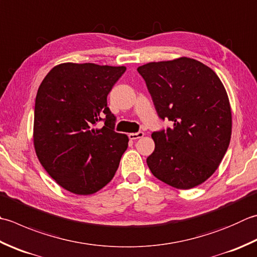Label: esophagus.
I'll return each mask as SVG.
<instances>
[{
    "label": "esophagus",
    "instance_id": "1",
    "mask_svg": "<svg viewBox=\"0 0 257 257\" xmlns=\"http://www.w3.org/2000/svg\"><path fill=\"white\" fill-rule=\"evenodd\" d=\"M144 133L143 132H139V133H133V134H129V138L132 140H136V139H139V138H143L144 137Z\"/></svg>",
    "mask_w": 257,
    "mask_h": 257
}]
</instances>
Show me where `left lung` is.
Masks as SVG:
<instances>
[{"mask_svg":"<svg viewBox=\"0 0 257 257\" xmlns=\"http://www.w3.org/2000/svg\"><path fill=\"white\" fill-rule=\"evenodd\" d=\"M137 70L159 117L174 122L152 135L150 172L177 189L203 184L222 163L232 136V109L223 82L207 65L187 57Z\"/></svg>","mask_w":257,"mask_h":257,"instance_id":"8db88e82","label":"left lung"}]
</instances>
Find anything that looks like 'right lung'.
Segmentation results:
<instances>
[{
  "label": "right lung",
  "mask_w": 257,
  "mask_h": 257,
  "mask_svg": "<svg viewBox=\"0 0 257 257\" xmlns=\"http://www.w3.org/2000/svg\"><path fill=\"white\" fill-rule=\"evenodd\" d=\"M125 67L65 62L45 75L35 98L33 145L54 182L75 195L103 188L128 147L127 135L113 130L107 95ZM105 116L102 128L95 123Z\"/></svg>",
  "instance_id": "1"
}]
</instances>
